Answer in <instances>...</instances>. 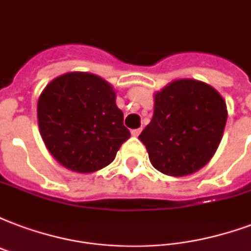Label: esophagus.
<instances>
[{"label":"esophagus","mask_w":251,"mask_h":251,"mask_svg":"<svg viewBox=\"0 0 251 251\" xmlns=\"http://www.w3.org/2000/svg\"><path fill=\"white\" fill-rule=\"evenodd\" d=\"M131 133H132V136L137 137L141 133V128H137V129H132V131H131Z\"/></svg>","instance_id":"obj_1"}]
</instances>
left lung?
<instances>
[{
	"label": "left lung",
	"mask_w": 251,
	"mask_h": 251,
	"mask_svg": "<svg viewBox=\"0 0 251 251\" xmlns=\"http://www.w3.org/2000/svg\"><path fill=\"white\" fill-rule=\"evenodd\" d=\"M226 119V103L214 88L195 79H178L154 95L153 116L139 139L157 171L186 176L212 159Z\"/></svg>",
	"instance_id": "1"
}]
</instances>
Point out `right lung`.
<instances>
[{
  "mask_svg": "<svg viewBox=\"0 0 251 251\" xmlns=\"http://www.w3.org/2000/svg\"><path fill=\"white\" fill-rule=\"evenodd\" d=\"M38 126L49 152L66 168L90 173L114 161L131 133L104 79L69 73L50 82L38 100Z\"/></svg>",
  "mask_w": 251,
  "mask_h": 251,
  "instance_id": "1",
  "label": "right lung"
}]
</instances>
